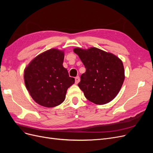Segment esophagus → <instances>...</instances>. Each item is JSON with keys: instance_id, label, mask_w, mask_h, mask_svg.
Listing matches in <instances>:
<instances>
[{"instance_id": "1", "label": "esophagus", "mask_w": 153, "mask_h": 153, "mask_svg": "<svg viewBox=\"0 0 153 153\" xmlns=\"http://www.w3.org/2000/svg\"><path fill=\"white\" fill-rule=\"evenodd\" d=\"M75 84H78V83H79L80 80V77H79V76H76V77H75Z\"/></svg>"}]
</instances>
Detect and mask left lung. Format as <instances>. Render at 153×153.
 Instances as JSON below:
<instances>
[{"label":"left lung","instance_id":"8db88e82","mask_svg":"<svg viewBox=\"0 0 153 153\" xmlns=\"http://www.w3.org/2000/svg\"><path fill=\"white\" fill-rule=\"evenodd\" d=\"M73 51L86 68L78 84L85 98L96 105H104L114 100L125 78L121 60L112 53L95 47L75 48Z\"/></svg>","mask_w":153,"mask_h":153}]
</instances>
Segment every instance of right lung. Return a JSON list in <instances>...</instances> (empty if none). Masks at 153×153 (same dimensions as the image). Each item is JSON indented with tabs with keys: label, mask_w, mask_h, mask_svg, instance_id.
I'll return each mask as SVG.
<instances>
[{
	"label": "right lung",
	"mask_w": 153,
	"mask_h": 153,
	"mask_svg": "<svg viewBox=\"0 0 153 153\" xmlns=\"http://www.w3.org/2000/svg\"><path fill=\"white\" fill-rule=\"evenodd\" d=\"M63 50L52 48L40 53L24 70L25 87L35 102L45 107H54L66 98L68 88L75 83L62 64Z\"/></svg>",
	"instance_id": "add662e5"
}]
</instances>
